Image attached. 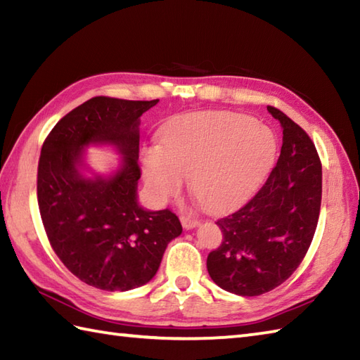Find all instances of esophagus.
<instances>
[{"label": "esophagus", "mask_w": 360, "mask_h": 360, "mask_svg": "<svg viewBox=\"0 0 360 360\" xmlns=\"http://www.w3.org/2000/svg\"><path fill=\"white\" fill-rule=\"evenodd\" d=\"M181 224L184 229H187V231H190V229H195L198 224V219H195L193 217H187V215H181Z\"/></svg>", "instance_id": "34e87169"}]
</instances>
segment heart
I'll use <instances>...</instances> for the list:
<instances>
[{
  "label": "heart",
  "instance_id": "1",
  "mask_svg": "<svg viewBox=\"0 0 360 360\" xmlns=\"http://www.w3.org/2000/svg\"><path fill=\"white\" fill-rule=\"evenodd\" d=\"M277 141L269 128L236 112H198L174 120L162 147L143 151L142 173L151 196L167 202L190 178L201 207L221 213L255 192L275 159Z\"/></svg>",
  "mask_w": 360,
  "mask_h": 360
}]
</instances>
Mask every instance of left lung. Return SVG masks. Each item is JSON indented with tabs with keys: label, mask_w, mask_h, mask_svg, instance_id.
Listing matches in <instances>:
<instances>
[{
	"label": "left lung",
	"mask_w": 360,
	"mask_h": 360,
	"mask_svg": "<svg viewBox=\"0 0 360 360\" xmlns=\"http://www.w3.org/2000/svg\"><path fill=\"white\" fill-rule=\"evenodd\" d=\"M283 128L277 165L241 209L219 218L223 243L207 257L212 280L227 292L262 295L300 266L314 238L322 202V164L308 133L267 106Z\"/></svg>",
	"instance_id": "1"
}]
</instances>
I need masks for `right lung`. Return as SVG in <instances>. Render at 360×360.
Listing matches in <instances>:
<instances>
[{
    "label": "right lung",
    "mask_w": 360,
    "mask_h": 360,
    "mask_svg": "<svg viewBox=\"0 0 360 360\" xmlns=\"http://www.w3.org/2000/svg\"><path fill=\"white\" fill-rule=\"evenodd\" d=\"M159 101L98 96L57 122L41 147L37 198L51 246L75 277L103 290H129L155 277L167 244L182 232L172 210L137 202L139 117ZM114 144L124 159L110 179L79 173L82 148Z\"/></svg>",
    "instance_id": "obj_1"
}]
</instances>
